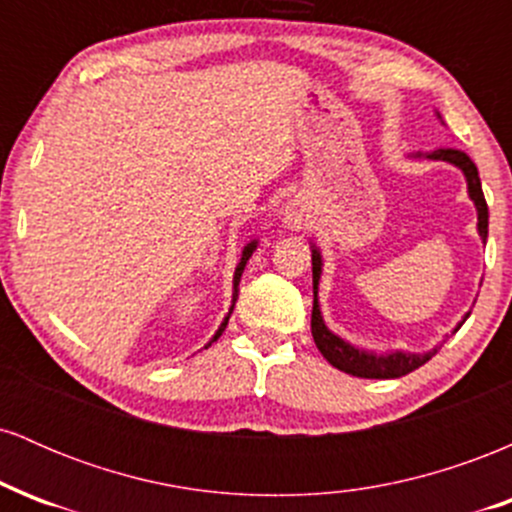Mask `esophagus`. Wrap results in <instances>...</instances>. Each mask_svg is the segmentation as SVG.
<instances>
[{
	"instance_id": "34e87169",
	"label": "esophagus",
	"mask_w": 512,
	"mask_h": 512,
	"mask_svg": "<svg viewBox=\"0 0 512 512\" xmlns=\"http://www.w3.org/2000/svg\"><path fill=\"white\" fill-rule=\"evenodd\" d=\"M284 221L286 226L291 228H303L305 221H308V209H305V202L301 199H293L284 207Z\"/></svg>"
}]
</instances>
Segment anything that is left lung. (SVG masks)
<instances>
[{
    "label": "left lung",
    "instance_id": "left-lung-1",
    "mask_svg": "<svg viewBox=\"0 0 512 512\" xmlns=\"http://www.w3.org/2000/svg\"><path fill=\"white\" fill-rule=\"evenodd\" d=\"M440 120V113H436ZM443 122V120H440ZM411 161H443L450 163V166L460 168L464 180H467V195L474 202V209H477V233L481 243L486 245V238H489V207H486L484 192H481V180L479 170L474 166V161L464 151L457 149H436L431 154H414L409 156ZM310 252H313V320H310V330H313L315 346L320 349V354L332 363L334 368L344 370V373L356 375V378H375V380H387V378H402V375L411 373L419 366H424L431 356H436L438 346L431 351H424V354H409V351H390V354H375V351L358 349L351 342L334 334L330 327L325 325V317H322L320 310V296H317V289H320L322 279V252L315 245V240H310ZM469 313L457 322V327L452 330L455 334L464 325Z\"/></svg>",
    "mask_w": 512,
    "mask_h": 512
}]
</instances>
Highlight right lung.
Returning a JSON list of instances; mask_svg holds the SVG:
<instances>
[{
    "label": "right lung",
    "mask_w": 512,
    "mask_h": 512,
    "mask_svg": "<svg viewBox=\"0 0 512 512\" xmlns=\"http://www.w3.org/2000/svg\"><path fill=\"white\" fill-rule=\"evenodd\" d=\"M257 250V240H250L248 245H245L243 248V252H240V262L236 264V272H233V298H231V308H228V313H226V317H223V322L219 325V330H216V334L214 337L209 339V344L207 346H211L216 342V339L221 337V332L226 330V325H228V317H231V313H233V305H236V301H238V286H240V276H243V269H245V264H248V260L252 257V252Z\"/></svg>",
    "instance_id": "add662e5"
}]
</instances>
